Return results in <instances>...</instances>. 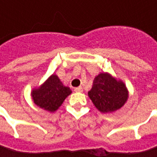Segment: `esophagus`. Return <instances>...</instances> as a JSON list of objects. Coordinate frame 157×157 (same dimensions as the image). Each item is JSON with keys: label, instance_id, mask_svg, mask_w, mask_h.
Listing matches in <instances>:
<instances>
[{"label": "esophagus", "instance_id": "esophagus-1", "mask_svg": "<svg viewBox=\"0 0 157 157\" xmlns=\"http://www.w3.org/2000/svg\"><path fill=\"white\" fill-rule=\"evenodd\" d=\"M74 91H75L76 93H82L83 92V88L81 86H78V87L74 88Z\"/></svg>", "mask_w": 157, "mask_h": 157}]
</instances>
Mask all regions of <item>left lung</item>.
I'll use <instances>...</instances> for the list:
<instances>
[{"mask_svg": "<svg viewBox=\"0 0 157 157\" xmlns=\"http://www.w3.org/2000/svg\"><path fill=\"white\" fill-rule=\"evenodd\" d=\"M88 96L101 113H112L121 108L128 98V91L121 80L107 72L95 77Z\"/></svg>", "mask_w": 157, "mask_h": 157, "instance_id": "1", "label": "left lung"}]
</instances>
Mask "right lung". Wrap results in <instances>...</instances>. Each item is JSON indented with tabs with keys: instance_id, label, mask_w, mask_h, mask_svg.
Returning a JSON list of instances; mask_svg holds the SVG:
<instances>
[{
	"instance_id": "1",
	"label": "right lung",
	"mask_w": 157,
	"mask_h": 157,
	"mask_svg": "<svg viewBox=\"0 0 157 157\" xmlns=\"http://www.w3.org/2000/svg\"><path fill=\"white\" fill-rule=\"evenodd\" d=\"M71 94L70 87L64 86L59 78L52 74L41 86L32 90L31 96L37 106L53 113L58 109Z\"/></svg>"
}]
</instances>
